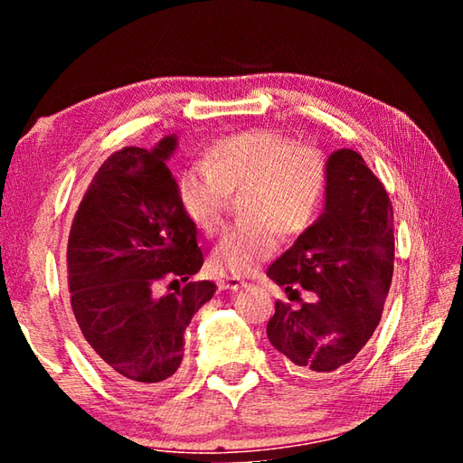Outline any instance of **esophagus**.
<instances>
[{"mask_svg": "<svg viewBox=\"0 0 463 463\" xmlns=\"http://www.w3.org/2000/svg\"><path fill=\"white\" fill-rule=\"evenodd\" d=\"M247 284L245 281H242L241 278H226V279H222L221 281V288L222 289H231V292H237V289H241V288H245Z\"/></svg>", "mask_w": 463, "mask_h": 463, "instance_id": "obj_1", "label": "esophagus"}]
</instances>
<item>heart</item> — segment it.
<instances>
[{"mask_svg": "<svg viewBox=\"0 0 463 463\" xmlns=\"http://www.w3.org/2000/svg\"><path fill=\"white\" fill-rule=\"evenodd\" d=\"M331 167L325 153L296 145L278 130L255 128L210 145L206 161L177 177L184 213L203 232L222 224L231 194H242L245 221L231 226L213 250L216 271L247 276L278 249V239L300 237L325 206Z\"/></svg>", "mask_w": 463, "mask_h": 463, "instance_id": "obj_1", "label": "heart"}]
</instances>
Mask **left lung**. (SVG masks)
Here are the masks:
<instances>
[{
	"mask_svg": "<svg viewBox=\"0 0 463 463\" xmlns=\"http://www.w3.org/2000/svg\"><path fill=\"white\" fill-rule=\"evenodd\" d=\"M326 161L323 214L268 269L289 300L300 302H276L268 339L289 370L304 375L354 362L380 323L394 271V214L382 182L351 148ZM298 287L313 292L308 303Z\"/></svg>",
	"mask_w": 463,
	"mask_h": 463,
	"instance_id": "left-lung-1",
	"label": "left lung"
}]
</instances>
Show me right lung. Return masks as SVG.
I'll list each match as a JSON object with an SVG mask.
<instances>
[{
  "instance_id": "1",
  "label": "right lung",
  "mask_w": 463,
  "mask_h": 463,
  "mask_svg": "<svg viewBox=\"0 0 463 463\" xmlns=\"http://www.w3.org/2000/svg\"><path fill=\"white\" fill-rule=\"evenodd\" d=\"M175 148L169 135L153 148L108 156L69 232V292L88 354L101 372L138 390L171 382L187 325L216 292L214 281H187L203 255L167 165ZM165 279L184 286L159 297Z\"/></svg>"
}]
</instances>
